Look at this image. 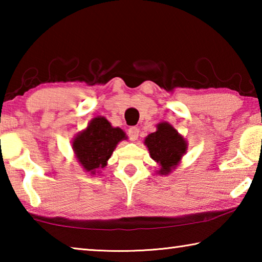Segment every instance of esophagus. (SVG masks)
<instances>
[{"label":"esophagus","mask_w":262,"mask_h":262,"mask_svg":"<svg viewBox=\"0 0 262 262\" xmlns=\"http://www.w3.org/2000/svg\"><path fill=\"white\" fill-rule=\"evenodd\" d=\"M139 133H140L139 128L130 127L129 129H128V136H129V139L132 141H135V140H137V137H139Z\"/></svg>","instance_id":"1"}]
</instances>
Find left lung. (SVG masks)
I'll use <instances>...</instances> for the list:
<instances>
[{"label":"left lung","mask_w":262,"mask_h":262,"mask_svg":"<svg viewBox=\"0 0 262 262\" xmlns=\"http://www.w3.org/2000/svg\"><path fill=\"white\" fill-rule=\"evenodd\" d=\"M144 143L149 149L151 158L161 164V174L170 173L187 149L184 137L167 122L159 123L157 130L149 134Z\"/></svg>","instance_id":"obj_1"}]
</instances>
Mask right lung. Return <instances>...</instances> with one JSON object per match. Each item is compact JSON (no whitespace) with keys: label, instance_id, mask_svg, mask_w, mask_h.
<instances>
[{"label":"right lung","instance_id":"obj_1","mask_svg":"<svg viewBox=\"0 0 262 262\" xmlns=\"http://www.w3.org/2000/svg\"><path fill=\"white\" fill-rule=\"evenodd\" d=\"M126 139L120 128H114L105 118H95L85 130L73 142L74 151L84 170L95 174L106 166V162L114 151L117 144Z\"/></svg>","mask_w":262,"mask_h":262}]
</instances>
